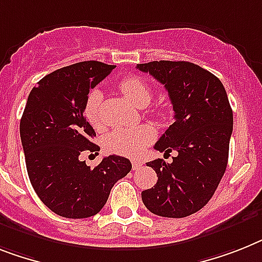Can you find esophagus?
I'll use <instances>...</instances> for the list:
<instances>
[{
  "label": "esophagus",
  "mask_w": 262,
  "mask_h": 262,
  "mask_svg": "<svg viewBox=\"0 0 262 262\" xmlns=\"http://www.w3.org/2000/svg\"><path fill=\"white\" fill-rule=\"evenodd\" d=\"M142 165H143V162H142V161H138V159H134V161H133L134 170H138V168H140V167H142Z\"/></svg>",
  "instance_id": "1"
}]
</instances>
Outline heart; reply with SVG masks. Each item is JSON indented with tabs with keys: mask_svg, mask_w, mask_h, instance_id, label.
I'll return each instance as SVG.
<instances>
[{
	"mask_svg": "<svg viewBox=\"0 0 262 262\" xmlns=\"http://www.w3.org/2000/svg\"><path fill=\"white\" fill-rule=\"evenodd\" d=\"M119 90L129 103L135 107L144 108L151 100V90L146 81L136 76H129L123 80ZM101 101V92L92 90L88 94L84 104V116L87 122L95 128H100V114L99 107ZM155 129L148 124H140L133 128L114 129L108 133L103 139V146L112 154L124 155V157H139L146 146L155 139Z\"/></svg>",
	"mask_w": 262,
	"mask_h": 262,
	"instance_id": "obj_1",
	"label": "heart"
}]
</instances>
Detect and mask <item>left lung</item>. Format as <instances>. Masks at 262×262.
Instances as JSON below:
<instances>
[{
	"label": "left lung",
	"instance_id": "8db88e82",
	"mask_svg": "<svg viewBox=\"0 0 262 262\" xmlns=\"http://www.w3.org/2000/svg\"><path fill=\"white\" fill-rule=\"evenodd\" d=\"M136 68L165 85L175 112V122L154 148L175 151L171 163L155 159L157 185L142 191L151 213L183 218L210 201L228 166L233 111L224 84L206 69L189 61H151Z\"/></svg>",
	"mask_w": 262,
	"mask_h": 262
}]
</instances>
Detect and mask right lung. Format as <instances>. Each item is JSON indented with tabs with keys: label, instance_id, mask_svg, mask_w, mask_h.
<instances>
[{
	"label": "right lung",
	"instance_id": "add662e5",
	"mask_svg": "<svg viewBox=\"0 0 262 262\" xmlns=\"http://www.w3.org/2000/svg\"><path fill=\"white\" fill-rule=\"evenodd\" d=\"M115 66L81 61L60 68L30 91L19 135L30 183L42 204L66 218H88L103 209L112 186L131 171L127 158L110 155L95 168L79 158L100 147L84 118L90 90Z\"/></svg>",
	"mask_w": 262,
	"mask_h": 262
}]
</instances>
